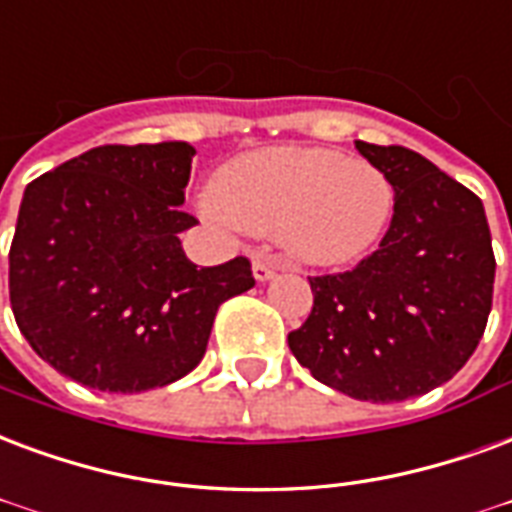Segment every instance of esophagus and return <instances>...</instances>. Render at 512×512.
<instances>
[{
    "label": "esophagus",
    "mask_w": 512,
    "mask_h": 512,
    "mask_svg": "<svg viewBox=\"0 0 512 512\" xmlns=\"http://www.w3.org/2000/svg\"><path fill=\"white\" fill-rule=\"evenodd\" d=\"M282 263L274 260V257H255L252 260V274H255L257 282H268V279H274L276 271H282Z\"/></svg>",
    "instance_id": "esophagus-1"
}]
</instances>
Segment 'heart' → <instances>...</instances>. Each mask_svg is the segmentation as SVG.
Segmentation results:
<instances>
[{"mask_svg": "<svg viewBox=\"0 0 512 512\" xmlns=\"http://www.w3.org/2000/svg\"><path fill=\"white\" fill-rule=\"evenodd\" d=\"M396 189L374 162L342 151L279 146L241 154L219 170L208 211L257 236H276L298 263L350 266L380 244Z\"/></svg>", "mask_w": 512, "mask_h": 512, "instance_id": "1", "label": "heart"}]
</instances>
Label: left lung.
I'll return each mask as SVG.
<instances>
[{
	"instance_id": "8db88e82",
	"label": "left lung",
	"mask_w": 512,
	"mask_h": 512,
	"mask_svg": "<svg viewBox=\"0 0 512 512\" xmlns=\"http://www.w3.org/2000/svg\"><path fill=\"white\" fill-rule=\"evenodd\" d=\"M355 149L393 181L391 227L352 271L309 279L312 314L287 344L333 391L391 404L434 391L469 361L497 260L475 192L418 151L363 140Z\"/></svg>"
}]
</instances>
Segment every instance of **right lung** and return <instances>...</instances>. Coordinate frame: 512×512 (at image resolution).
<instances>
[{"instance_id": "obj_1", "label": "right lung", "mask_w": 512, "mask_h": 512, "mask_svg": "<svg viewBox=\"0 0 512 512\" xmlns=\"http://www.w3.org/2000/svg\"><path fill=\"white\" fill-rule=\"evenodd\" d=\"M195 149L97 146L24 189L10 306L32 350L86 388L140 393L206 355L219 304L255 287L246 257L198 268L179 233Z\"/></svg>"}]
</instances>
